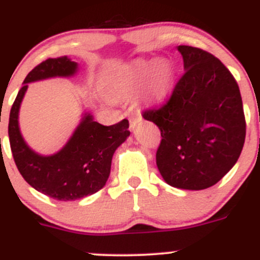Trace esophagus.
<instances>
[{
  "label": "esophagus",
  "mask_w": 260,
  "mask_h": 260,
  "mask_svg": "<svg viewBox=\"0 0 260 260\" xmlns=\"http://www.w3.org/2000/svg\"><path fill=\"white\" fill-rule=\"evenodd\" d=\"M142 120V116L140 115V114H136V115H133V116H131L129 118V124H131V128H136L137 127V124L140 122H141Z\"/></svg>",
  "instance_id": "esophagus-1"
}]
</instances>
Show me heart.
I'll use <instances>...</instances> for the list:
<instances>
[{
  "label": "heart",
  "instance_id": "1",
  "mask_svg": "<svg viewBox=\"0 0 260 260\" xmlns=\"http://www.w3.org/2000/svg\"><path fill=\"white\" fill-rule=\"evenodd\" d=\"M174 70L168 60H136L125 72L109 84L113 94L128 97L142 89V100L160 105L169 99L173 89Z\"/></svg>",
  "mask_w": 260,
  "mask_h": 260
}]
</instances>
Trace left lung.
Masks as SVG:
<instances>
[{"label":"left lung","instance_id":"8db88e82","mask_svg":"<svg viewBox=\"0 0 260 260\" xmlns=\"http://www.w3.org/2000/svg\"><path fill=\"white\" fill-rule=\"evenodd\" d=\"M185 73L171 99L144 118L161 133L156 166L169 186L204 190L236 164L246 135L241 94L234 75L212 53L178 46Z\"/></svg>","mask_w":260,"mask_h":260}]
</instances>
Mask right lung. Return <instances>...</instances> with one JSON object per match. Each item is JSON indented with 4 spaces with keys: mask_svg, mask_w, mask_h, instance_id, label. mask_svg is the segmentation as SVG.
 Here are the masks:
<instances>
[{
    "mask_svg": "<svg viewBox=\"0 0 260 260\" xmlns=\"http://www.w3.org/2000/svg\"><path fill=\"white\" fill-rule=\"evenodd\" d=\"M77 72L78 62L68 56L41 62L24 79L9 119L10 146L20 174L31 187L60 201L78 200L101 190L110 176L114 152L131 135L127 119L106 127L84 113L67 144L55 154L41 155L28 146L19 127V111L28 83L70 78Z\"/></svg>",
    "mask_w": 260,
    "mask_h": 260,
    "instance_id": "1",
    "label": "right lung"
}]
</instances>
